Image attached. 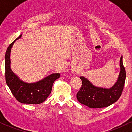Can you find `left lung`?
I'll list each match as a JSON object with an SVG mask.
<instances>
[{"label": "left lung", "mask_w": 132, "mask_h": 132, "mask_svg": "<svg viewBox=\"0 0 132 132\" xmlns=\"http://www.w3.org/2000/svg\"><path fill=\"white\" fill-rule=\"evenodd\" d=\"M120 71L117 82L109 88L96 87L87 78L80 77L82 85L77 94L78 101L89 108L94 109L107 107L117 101L123 90L126 78L122 56L120 60Z\"/></svg>", "instance_id": "8db88e82"}]
</instances>
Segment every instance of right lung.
<instances>
[{"mask_svg":"<svg viewBox=\"0 0 132 132\" xmlns=\"http://www.w3.org/2000/svg\"><path fill=\"white\" fill-rule=\"evenodd\" d=\"M22 34L7 48L5 57V80L13 95L19 102L26 104H40L49 96L52 89L53 83L60 77L58 73H52L36 82H23L14 73L10 68V52L17 40L21 38Z\"/></svg>","mask_w":132,"mask_h":132,"instance_id":"1","label":"right lung"}]
</instances>
